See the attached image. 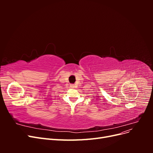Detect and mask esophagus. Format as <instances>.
I'll return each instance as SVG.
<instances>
[{"label":"esophagus","mask_w":153,"mask_h":153,"mask_svg":"<svg viewBox=\"0 0 153 153\" xmlns=\"http://www.w3.org/2000/svg\"><path fill=\"white\" fill-rule=\"evenodd\" d=\"M75 85L72 84V85H70V87H71V88H74V87H75Z\"/></svg>","instance_id":"34e87169"}]
</instances>
